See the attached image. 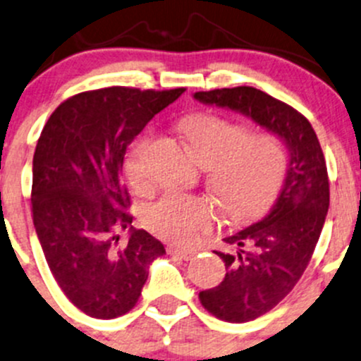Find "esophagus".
<instances>
[{"instance_id":"obj_1","label":"esophagus","mask_w":361,"mask_h":361,"mask_svg":"<svg viewBox=\"0 0 361 361\" xmlns=\"http://www.w3.org/2000/svg\"><path fill=\"white\" fill-rule=\"evenodd\" d=\"M168 252L171 254V256H174V257H180V259H183V261H188V259H193V257H195V250H192V249H183V247H173V245H171V247L168 249Z\"/></svg>"}]
</instances>
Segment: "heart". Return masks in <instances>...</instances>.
Masks as SVG:
<instances>
[{"label":"heart","instance_id":"b5f03b06","mask_svg":"<svg viewBox=\"0 0 361 361\" xmlns=\"http://www.w3.org/2000/svg\"><path fill=\"white\" fill-rule=\"evenodd\" d=\"M181 131L199 162L211 169V190L233 219L257 216L282 187L287 154L282 142L268 133L249 135L247 128L212 114H195ZM150 136H143L128 155L126 174L136 190L150 187ZM209 200L169 190L145 211V225L166 240L187 244L214 223Z\"/></svg>","mask_w":361,"mask_h":361}]
</instances>
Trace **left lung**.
Wrapping results in <instances>:
<instances>
[{"mask_svg":"<svg viewBox=\"0 0 361 361\" xmlns=\"http://www.w3.org/2000/svg\"><path fill=\"white\" fill-rule=\"evenodd\" d=\"M193 98L249 117L279 136L289 155L270 212L225 238L233 254H216L228 271L219 286L199 294L216 318L242 324L275 308L308 267L329 211L327 166L310 121L264 91L238 86L197 91Z\"/></svg>","mask_w":361,"mask_h":361,"instance_id":"8db88e82","label":"left lung"}]
</instances>
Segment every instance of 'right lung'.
Here are the masks:
<instances>
[{
  "label": "right lung",
  "mask_w": 361,
  "mask_h": 361,
  "mask_svg": "<svg viewBox=\"0 0 361 361\" xmlns=\"http://www.w3.org/2000/svg\"><path fill=\"white\" fill-rule=\"evenodd\" d=\"M185 88H104L60 104L32 159V219L51 275L69 301L93 318H117L138 301L149 267L166 254L133 228L124 154L155 114ZM130 231L121 248L118 231Z\"/></svg>",
  "instance_id": "add662e5"
}]
</instances>
